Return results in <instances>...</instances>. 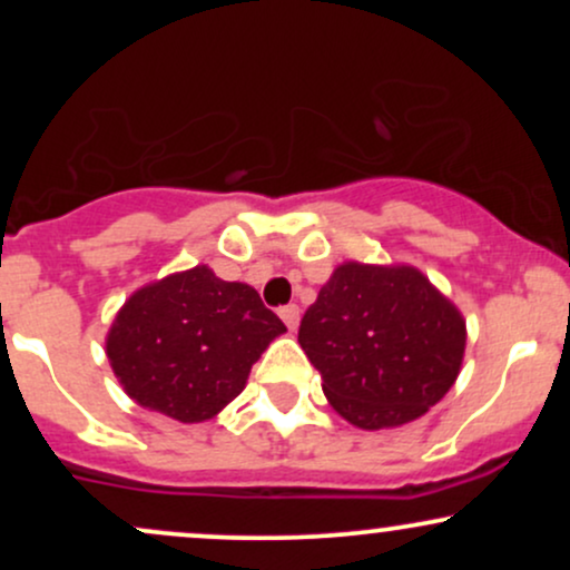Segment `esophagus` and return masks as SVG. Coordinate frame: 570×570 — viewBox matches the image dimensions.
<instances>
[{
  "mask_svg": "<svg viewBox=\"0 0 570 570\" xmlns=\"http://www.w3.org/2000/svg\"><path fill=\"white\" fill-rule=\"evenodd\" d=\"M278 316L284 318V324L289 326L292 332L299 326V307H297V305H284V307H281V311H278Z\"/></svg>",
  "mask_w": 570,
  "mask_h": 570,
  "instance_id": "esophagus-1",
  "label": "esophagus"
}]
</instances>
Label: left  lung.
<instances>
[{"mask_svg": "<svg viewBox=\"0 0 570 570\" xmlns=\"http://www.w3.org/2000/svg\"><path fill=\"white\" fill-rule=\"evenodd\" d=\"M324 396L358 429L417 421L453 389L466 318L412 265H337L299 324Z\"/></svg>", "mask_w": 570, "mask_h": 570, "instance_id": "obj_1", "label": "left lung"}]
</instances>
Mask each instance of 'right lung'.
Wrapping results in <instances>:
<instances>
[{
    "label": "right lung",
    "mask_w": 570,
    "mask_h": 570,
    "mask_svg": "<svg viewBox=\"0 0 570 570\" xmlns=\"http://www.w3.org/2000/svg\"><path fill=\"white\" fill-rule=\"evenodd\" d=\"M284 332L254 286L195 265L130 294L107 332V358L144 410L203 423L246 389L252 364Z\"/></svg>",
    "instance_id": "obj_1"
}]
</instances>
